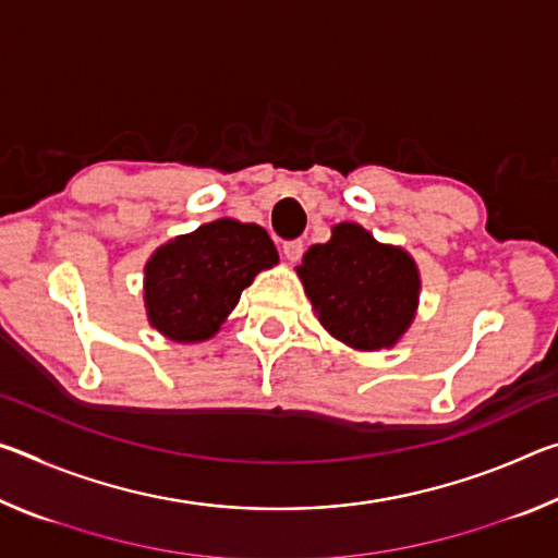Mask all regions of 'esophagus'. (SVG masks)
<instances>
[{"mask_svg": "<svg viewBox=\"0 0 558 558\" xmlns=\"http://www.w3.org/2000/svg\"><path fill=\"white\" fill-rule=\"evenodd\" d=\"M282 253L290 263H298L302 256V241H286L282 243Z\"/></svg>", "mask_w": 558, "mask_h": 558, "instance_id": "esophagus-1", "label": "esophagus"}]
</instances>
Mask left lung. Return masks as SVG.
I'll list each match as a JSON object with an SVG mask.
<instances>
[{"label":"left lung","instance_id":"1","mask_svg":"<svg viewBox=\"0 0 558 558\" xmlns=\"http://www.w3.org/2000/svg\"><path fill=\"white\" fill-rule=\"evenodd\" d=\"M319 323L354 349L391 347L409 329L418 300V270L409 253L374 241L356 223L305 253L298 268Z\"/></svg>","mask_w":558,"mask_h":558}]
</instances>
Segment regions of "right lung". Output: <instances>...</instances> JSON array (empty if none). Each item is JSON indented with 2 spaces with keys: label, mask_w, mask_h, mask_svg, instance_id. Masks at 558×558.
<instances>
[{
  "label": "right lung",
  "mask_w": 558,
  "mask_h": 558,
  "mask_svg": "<svg viewBox=\"0 0 558 558\" xmlns=\"http://www.w3.org/2000/svg\"><path fill=\"white\" fill-rule=\"evenodd\" d=\"M276 263V245L256 223L219 219L179 235L145 268L149 325L174 342L209 339L256 272Z\"/></svg>",
  "instance_id": "1"
}]
</instances>
